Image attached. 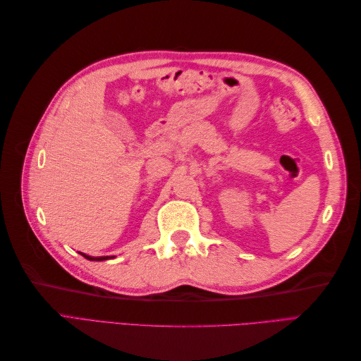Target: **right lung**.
Masks as SVG:
<instances>
[{
    "label": "right lung",
    "mask_w": 361,
    "mask_h": 361,
    "mask_svg": "<svg viewBox=\"0 0 361 361\" xmlns=\"http://www.w3.org/2000/svg\"><path fill=\"white\" fill-rule=\"evenodd\" d=\"M80 255L84 256L87 260H96V262H102V260H106V259H114V256H99V257H94V256L84 255V253H80Z\"/></svg>",
    "instance_id": "1"
}]
</instances>
